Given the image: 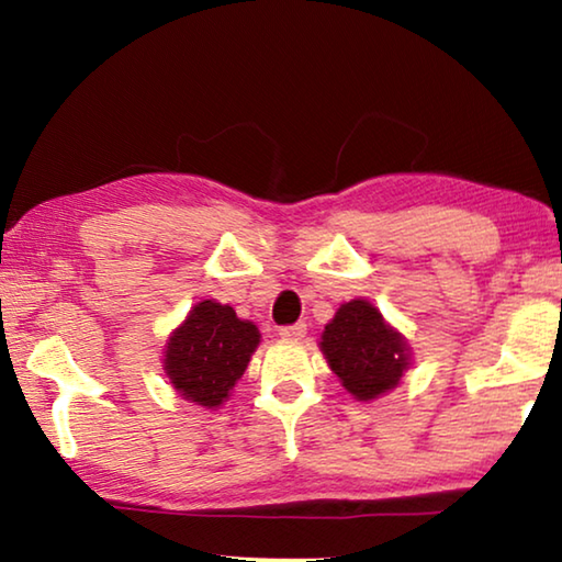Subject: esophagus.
Wrapping results in <instances>:
<instances>
[{
    "label": "esophagus",
    "instance_id": "34e87169",
    "mask_svg": "<svg viewBox=\"0 0 562 562\" xmlns=\"http://www.w3.org/2000/svg\"><path fill=\"white\" fill-rule=\"evenodd\" d=\"M304 335H307V325H304V322H294V325L280 327L282 339H302Z\"/></svg>",
    "mask_w": 562,
    "mask_h": 562
}]
</instances>
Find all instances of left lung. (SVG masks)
<instances>
[{"label":"left lung","instance_id":"8db88e82","mask_svg":"<svg viewBox=\"0 0 562 562\" xmlns=\"http://www.w3.org/2000/svg\"><path fill=\"white\" fill-rule=\"evenodd\" d=\"M327 364L359 402L394 389L408 367L406 341L364 300L341 304L319 341Z\"/></svg>","mask_w":562,"mask_h":562}]
</instances>
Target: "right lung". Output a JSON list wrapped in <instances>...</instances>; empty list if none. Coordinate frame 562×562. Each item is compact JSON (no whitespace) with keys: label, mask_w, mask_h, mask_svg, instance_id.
<instances>
[{"label":"right lung","mask_w":562,"mask_h":562,"mask_svg":"<svg viewBox=\"0 0 562 562\" xmlns=\"http://www.w3.org/2000/svg\"><path fill=\"white\" fill-rule=\"evenodd\" d=\"M260 331L237 319L227 304L203 300L168 339L166 374L180 396L201 406H221L243 376Z\"/></svg>","instance_id":"right-lung-1"}]
</instances>
